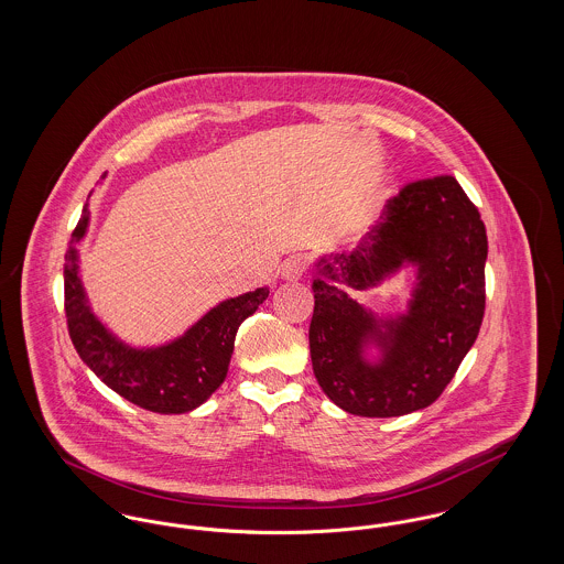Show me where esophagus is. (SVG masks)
Segmentation results:
<instances>
[{
  "label": "esophagus",
  "instance_id": "esophagus-1",
  "mask_svg": "<svg viewBox=\"0 0 564 564\" xmlns=\"http://www.w3.org/2000/svg\"><path fill=\"white\" fill-rule=\"evenodd\" d=\"M308 270V260L304 256H292L281 264V276L285 281H297L306 274Z\"/></svg>",
  "mask_w": 564,
  "mask_h": 564
}]
</instances>
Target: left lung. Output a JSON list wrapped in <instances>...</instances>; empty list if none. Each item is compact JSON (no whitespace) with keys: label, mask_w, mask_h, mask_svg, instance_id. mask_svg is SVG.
Segmentation results:
<instances>
[{"label":"left lung","mask_w":564,"mask_h":564,"mask_svg":"<svg viewBox=\"0 0 564 564\" xmlns=\"http://www.w3.org/2000/svg\"><path fill=\"white\" fill-rule=\"evenodd\" d=\"M486 256L480 212L453 175L403 186L350 253L317 262L308 343L323 393L370 419L435 402L478 338ZM403 263L417 264V285L398 321H376L341 288L369 289ZM368 344L383 352L376 365L362 357Z\"/></svg>","instance_id":"left-lung-1"}]
</instances>
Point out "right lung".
Returning a JSON list of instances; mask_svg holds the SVG:
<instances>
[{
    "instance_id": "1",
    "label": "right lung",
    "mask_w": 564,
    "mask_h": 564,
    "mask_svg": "<svg viewBox=\"0 0 564 564\" xmlns=\"http://www.w3.org/2000/svg\"><path fill=\"white\" fill-rule=\"evenodd\" d=\"M86 228L88 209L84 207L63 270L67 329L82 361L118 395L150 412L184 414L207 402L228 375L239 325L269 297V288L219 302L169 345L133 349L111 336L88 306L76 249Z\"/></svg>"
}]
</instances>
